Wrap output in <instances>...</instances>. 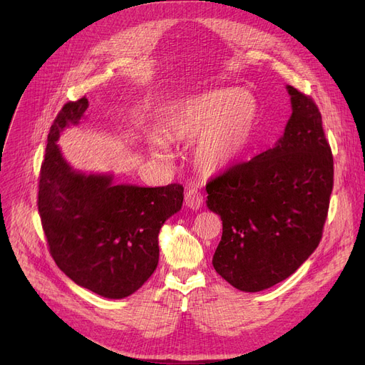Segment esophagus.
<instances>
[{
  "instance_id": "obj_1",
  "label": "esophagus",
  "mask_w": 365,
  "mask_h": 365,
  "mask_svg": "<svg viewBox=\"0 0 365 365\" xmlns=\"http://www.w3.org/2000/svg\"><path fill=\"white\" fill-rule=\"evenodd\" d=\"M202 201H204V198H202V195H201V192H200L198 189L190 187V189L186 190V194H185V204H186L190 210H198V208H201Z\"/></svg>"
}]
</instances>
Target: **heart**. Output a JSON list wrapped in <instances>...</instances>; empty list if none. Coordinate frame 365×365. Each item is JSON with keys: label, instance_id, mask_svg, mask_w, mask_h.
<instances>
[{"label": "heart", "instance_id": "b5f03b06", "mask_svg": "<svg viewBox=\"0 0 365 365\" xmlns=\"http://www.w3.org/2000/svg\"><path fill=\"white\" fill-rule=\"evenodd\" d=\"M259 105L255 96L238 88L210 90L190 96L171 108L170 136L179 142H197L195 161L208 173L225 171L235 165L252 140ZM160 150L167 145L153 140Z\"/></svg>", "mask_w": 365, "mask_h": 365}]
</instances>
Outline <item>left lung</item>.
I'll return each instance as SVG.
<instances>
[{"label":"left lung","instance_id":"left-lung-1","mask_svg":"<svg viewBox=\"0 0 365 365\" xmlns=\"http://www.w3.org/2000/svg\"><path fill=\"white\" fill-rule=\"evenodd\" d=\"M292 117L275 148L210 179L207 207L220 216L216 272L241 292H262L297 271L322 238L333 155L311 96L287 86Z\"/></svg>","mask_w":365,"mask_h":365}]
</instances>
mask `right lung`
Masks as SVG:
<instances>
[{
  "label": "right lung",
  "instance_id": "obj_1",
  "mask_svg": "<svg viewBox=\"0 0 365 365\" xmlns=\"http://www.w3.org/2000/svg\"><path fill=\"white\" fill-rule=\"evenodd\" d=\"M88 101L68 102L54 118L38 183V213L56 264L75 284L108 299L133 294L157 269L158 234L178 213L183 186L113 185L112 176L72 170L56 145L78 124Z\"/></svg>",
  "mask_w": 365,
  "mask_h": 365
}]
</instances>
